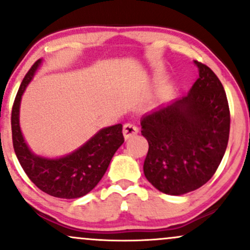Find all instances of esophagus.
I'll return each mask as SVG.
<instances>
[{"label": "esophagus", "mask_w": 250, "mask_h": 250, "mask_svg": "<svg viewBox=\"0 0 250 250\" xmlns=\"http://www.w3.org/2000/svg\"><path fill=\"white\" fill-rule=\"evenodd\" d=\"M139 133V129H137L136 125H134L133 123H125L123 125V136H125V140L130 139L133 137L134 135H136Z\"/></svg>", "instance_id": "obj_1"}]
</instances>
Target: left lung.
Returning <instances> with one entry per match:
<instances>
[{
	"label": "left lung",
	"instance_id": "8db88e82",
	"mask_svg": "<svg viewBox=\"0 0 250 250\" xmlns=\"http://www.w3.org/2000/svg\"><path fill=\"white\" fill-rule=\"evenodd\" d=\"M194 63L199 79L187 95L141 119L149 143L145 176L168 195L187 194L207 183L228 145L230 114L222 83L207 65Z\"/></svg>",
	"mask_w": 250,
	"mask_h": 250
}]
</instances>
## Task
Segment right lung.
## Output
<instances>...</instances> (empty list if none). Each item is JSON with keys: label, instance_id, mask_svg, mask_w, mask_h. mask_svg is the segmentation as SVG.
I'll return each mask as SVG.
<instances>
[{"label": "right lung", "instance_id": "right-lung-1", "mask_svg": "<svg viewBox=\"0 0 250 250\" xmlns=\"http://www.w3.org/2000/svg\"><path fill=\"white\" fill-rule=\"evenodd\" d=\"M42 59L37 60L20 85L11 110V133L14 150L20 165L37 188L60 199H77L96 187L107 171L114 154L125 142L122 125L100 129L93 137L70 154L61 157H44L28 147L20 127V107Z\"/></svg>", "mask_w": 250, "mask_h": 250}]
</instances>
